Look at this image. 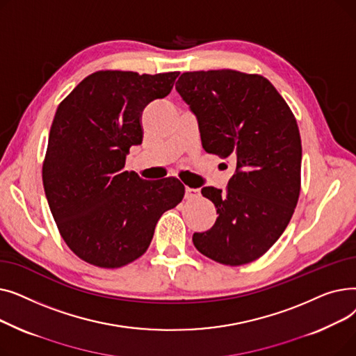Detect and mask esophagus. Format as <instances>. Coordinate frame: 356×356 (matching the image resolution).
<instances>
[{"mask_svg": "<svg viewBox=\"0 0 356 356\" xmlns=\"http://www.w3.org/2000/svg\"><path fill=\"white\" fill-rule=\"evenodd\" d=\"M199 196V191L197 189H192V188H186L184 189V197L188 200H192V199H196Z\"/></svg>", "mask_w": 356, "mask_h": 356, "instance_id": "1", "label": "esophagus"}]
</instances>
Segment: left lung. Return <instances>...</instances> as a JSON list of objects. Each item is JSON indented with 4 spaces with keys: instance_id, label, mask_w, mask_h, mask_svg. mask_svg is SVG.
I'll return each instance as SVG.
<instances>
[{
    "instance_id": "1",
    "label": "left lung",
    "mask_w": 356,
    "mask_h": 356,
    "mask_svg": "<svg viewBox=\"0 0 356 356\" xmlns=\"http://www.w3.org/2000/svg\"><path fill=\"white\" fill-rule=\"evenodd\" d=\"M176 89L197 118L204 152L236 165L225 192L202 189L218 218L209 231L193 234V244L220 264L252 263L282 236L300 195L296 118L273 83L255 73L186 72Z\"/></svg>"
}]
</instances>
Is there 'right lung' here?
I'll return each mask as SVG.
<instances>
[{
  "label": "right lung",
  "instance_id": "obj_1",
  "mask_svg": "<svg viewBox=\"0 0 356 356\" xmlns=\"http://www.w3.org/2000/svg\"><path fill=\"white\" fill-rule=\"evenodd\" d=\"M179 72L99 70L59 104L43 161V186L67 247L86 263L120 268L140 258L160 216L181 202L179 179L125 172L143 141L144 108L170 93Z\"/></svg>",
  "mask_w": 356,
  "mask_h": 356
}]
</instances>
